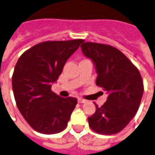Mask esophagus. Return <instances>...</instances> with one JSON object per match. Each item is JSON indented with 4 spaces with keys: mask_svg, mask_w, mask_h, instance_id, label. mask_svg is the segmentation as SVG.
I'll use <instances>...</instances> for the list:
<instances>
[{
    "mask_svg": "<svg viewBox=\"0 0 155 155\" xmlns=\"http://www.w3.org/2000/svg\"><path fill=\"white\" fill-rule=\"evenodd\" d=\"M78 102L80 104H85V103H86V100L83 99V98H78Z\"/></svg>",
    "mask_w": 155,
    "mask_h": 155,
    "instance_id": "34e87169",
    "label": "esophagus"
}]
</instances>
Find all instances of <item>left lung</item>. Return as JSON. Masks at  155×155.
Listing matches in <instances>:
<instances>
[{
	"instance_id": "obj_1",
	"label": "left lung",
	"mask_w": 155,
	"mask_h": 155,
	"mask_svg": "<svg viewBox=\"0 0 155 155\" xmlns=\"http://www.w3.org/2000/svg\"><path fill=\"white\" fill-rule=\"evenodd\" d=\"M83 54L95 66L97 86L108 94L107 101L88 117L89 126L104 135L120 132L135 116L143 93V83L138 69L115 47L93 42L81 46Z\"/></svg>"
}]
</instances>
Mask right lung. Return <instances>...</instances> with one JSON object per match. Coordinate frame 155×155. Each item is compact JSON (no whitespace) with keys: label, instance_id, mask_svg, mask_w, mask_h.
<instances>
[{"label":"right lung","instance_id":"right-lung-1","mask_svg":"<svg viewBox=\"0 0 155 155\" xmlns=\"http://www.w3.org/2000/svg\"><path fill=\"white\" fill-rule=\"evenodd\" d=\"M83 41L41 42L25 51L16 64L12 78L16 104L25 120L40 133H58L68 125L77 99L61 97L51 87Z\"/></svg>","mask_w":155,"mask_h":155}]
</instances>
